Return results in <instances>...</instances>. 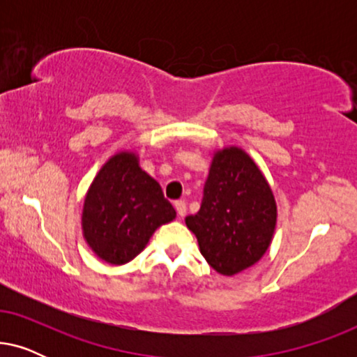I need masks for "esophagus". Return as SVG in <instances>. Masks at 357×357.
Returning <instances> with one entry per match:
<instances>
[{
	"mask_svg": "<svg viewBox=\"0 0 357 357\" xmlns=\"http://www.w3.org/2000/svg\"><path fill=\"white\" fill-rule=\"evenodd\" d=\"M174 206H175V209H177V214L180 218H183L185 214H187V204H185L183 199H178V202H175Z\"/></svg>",
	"mask_w": 357,
	"mask_h": 357,
	"instance_id": "esophagus-1",
	"label": "esophagus"
}]
</instances>
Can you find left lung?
Returning <instances> with one entry per match:
<instances>
[{
    "mask_svg": "<svg viewBox=\"0 0 357 357\" xmlns=\"http://www.w3.org/2000/svg\"><path fill=\"white\" fill-rule=\"evenodd\" d=\"M275 195L260 167L237 146L213 153L202 208L185 224L219 275L234 276L260 260L276 229Z\"/></svg>",
    "mask_w": 357,
    "mask_h": 357,
    "instance_id": "1",
    "label": "left lung"
}]
</instances>
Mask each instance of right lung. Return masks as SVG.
<instances>
[{
    "instance_id": "obj_1",
    "label": "right lung",
    "mask_w": 357,
    "mask_h": 357,
    "mask_svg": "<svg viewBox=\"0 0 357 357\" xmlns=\"http://www.w3.org/2000/svg\"><path fill=\"white\" fill-rule=\"evenodd\" d=\"M162 188L139 167L133 151H120L102 165L82 206V236L109 265H125L144 250L155 229L174 221Z\"/></svg>"
}]
</instances>
